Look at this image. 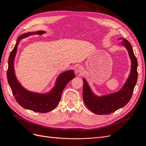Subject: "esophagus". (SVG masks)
<instances>
[{"mask_svg":"<svg viewBox=\"0 0 146 146\" xmlns=\"http://www.w3.org/2000/svg\"><path fill=\"white\" fill-rule=\"evenodd\" d=\"M83 71V67L81 66H78L75 68V73H80Z\"/></svg>","mask_w":146,"mask_h":146,"instance_id":"1","label":"esophagus"}]
</instances>
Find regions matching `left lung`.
<instances>
[{"instance_id":"left-lung-1","label":"left lung","mask_w":146,"mask_h":146,"mask_svg":"<svg viewBox=\"0 0 146 146\" xmlns=\"http://www.w3.org/2000/svg\"><path fill=\"white\" fill-rule=\"evenodd\" d=\"M121 39L122 38H120L118 40ZM122 40L120 45L124 46L127 50L131 61V67L128 79L119 91L99 96L93 92L86 80L83 78L84 103L90 111L96 114H110L113 112L126 105L132 96L137 81L138 63L131 45L125 38Z\"/></svg>"}]
</instances>
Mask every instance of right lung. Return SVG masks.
<instances>
[{
  "label": "right lung",
  "instance_id": "1",
  "mask_svg": "<svg viewBox=\"0 0 146 146\" xmlns=\"http://www.w3.org/2000/svg\"><path fill=\"white\" fill-rule=\"evenodd\" d=\"M45 33L44 31H38L36 32H28L18 36L17 43L9 57L8 69L7 71V81L17 102L25 109L41 113L48 112L56 108L59 103L66 85L75 78L73 70L63 72L57 78L55 86L49 92L45 94L33 92L28 90L19 82L15 75L14 68V60L19 42L30 35H42Z\"/></svg>",
  "mask_w": 146,
  "mask_h": 146
}]
</instances>
